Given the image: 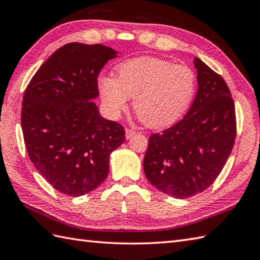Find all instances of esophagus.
Instances as JSON below:
<instances>
[{
    "instance_id": "obj_1",
    "label": "esophagus",
    "mask_w": 260,
    "mask_h": 260,
    "mask_svg": "<svg viewBox=\"0 0 260 260\" xmlns=\"http://www.w3.org/2000/svg\"><path fill=\"white\" fill-rule=\"evenodd\" d=\"M136 134V131L135 129H132V128H126L125 129V136L127 140H129L131 137H133Z\"/></svg>"
}]
</instances>
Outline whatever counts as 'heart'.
<instances>
[{
    "instance_id": "obj_1",
    "label": "heart",
    "mask_w": 260,
    "mask_h": 260,
    "mask_svg": "<svg viewBox=\"0 0 260 260\" xmlns=\"http://www.w3.org/2000/svg\"><path fill=\"white\" fill-rule=\"evenodd\" d=\"M106 112L114 118L134 108L150 127H165L176 122L188 108L196 92V75L190 66L157 57H138L120 64L117 77L103 75L98 82Z\"/></svg>"
}]
</instances>
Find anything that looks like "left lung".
I'll return each instance as SVG.
<instances>
[{
  "instance_id": "obj_1",
  "label": "left lung",
  "mask_w": 260,
  "mask_h": 260,
  "mask_svg": "<svg viewBox=\"0 0 260 260\" xmlns=\"http://www.w3.org/2000/svg\"><path fill=\"white\" fill-rule=\"evenodd\" d=\"M196 98L183 119L149 136L144 172L156 188L175 198L207 189L218 177L236 138L235 105L219 74L194 58Z\"/></svg>"
}]
</instances>
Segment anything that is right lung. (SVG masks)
<instances>
[{
	"label": "right lung",
	"instance_id": "right-lung-1",
	"mask_svg": "<svg viewBox=\"0 0 260 260\" xmlns=\"http://www.w3.org/2000/svg\"><path fill=\"white\" fill-rule=\"evenodd\" d=\"M117 52L69 43L32 77L22 103L24 143L36 170L56 190L82 196L108 175L110 155L125 142L124 127L105 119L95 103L98 76Z\"/></svg>",
	"mask_w": 260,
	"mask_h": 260
}]
</instances>
